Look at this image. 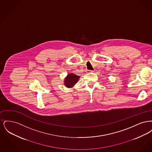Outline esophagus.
<instances>
[{
    "label": "esophagus",
    "mask_w": 152,
    "mask_h": 152,
    "mask_svg": "<svg viewBox=\"0 0 152 152\" xmlns=\"http://www.w3.org/2000/svg\"><path fill=\"white\" fill-rule=\"evenodd\" d=\"M94 72V71H90V70H87L86 71L87 73Z\"/></svg>",
    "instance_id": "1"
}]
</instances>
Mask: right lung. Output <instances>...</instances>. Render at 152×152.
Here are the masks:
<instances>
[{"label": "right lung", "instance_id": "right-lung-1", "mask_svg": "<svg viewBox=\"0 0 152 152\" xmlns=\"http://www.w3.org/2000/svg\"><path fill=\"white\" fill-rule=\"evenodd\" d=\"M80 76L75 73H70L67 75L64 80V84L68 88H72L76 85L79 80Z\"/></svg>", "mask_w": 152, "mask_h": 152}]
</instances>
